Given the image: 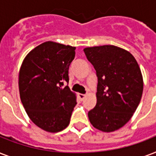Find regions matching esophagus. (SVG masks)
Instances as JSON below:
<instances>
[{"instance_id": "esophagus-1", "label": "esophagus", "mask_w": 156, "mask_h": 156, "mask_svg": "<svg viewBox=\"0 0 156 156\" xmlns=\"http://www.w3.org/2000/svg\"><path fill=\"white\" fill-rule=\"evenodd\" d=\"M85 97H86V95H84V94H78V98H79L81 100H84Z\"/></svg>"}]
</instances>
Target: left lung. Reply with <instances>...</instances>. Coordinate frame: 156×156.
Returning <instances> with one entry per match:
<instances>
[{
  "mask_svg": "<svg viewBox=\"0 0 156 156\" xmlns=\"http://www.w3.org/2000/svg\"><path fill=\"white\" fill-rule=\"evenodd\" d=\"M96 70V105L88 112L90 124L103 132H113L133 116L140 103L143 78L134 56L114 45L84 48Z\"/></svg>",
  "mask_w": 156,
  "mask_h": 156,
  "instance_id": "8db88e82",
  "label": "left lung"
}]
</instances>
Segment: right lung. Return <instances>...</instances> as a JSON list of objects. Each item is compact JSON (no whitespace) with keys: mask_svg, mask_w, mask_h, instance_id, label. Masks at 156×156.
<instances>
[{"mask_svg":"<svg viewBox=\"0 0 156 156\" xmlns=\"http://www.w3.org/2000/svg\"><path fill=\"white\" fill-rule=\"evenodd\" d=\"M76 47L53 41L38 45L26 56L18 75L20 99L35 126L49 133L69 126L76 106V94L69 82V67Z\"/></svg>","mask_w":156,"mask_h":156,"instance_id":"right-lung-1","label":"right lung"}]
</instances>
